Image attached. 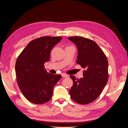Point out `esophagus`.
<instances>
[{"label":"esophagus","instance_id":"esophagus-1","mask_svg":"<svg viewBox=\"0 0 128 128\" xmlns=\"http://www.w3.org/2000/svg\"><path fill=\"white\" fill-rule=\"evenodd\" d=\"M62 77H64V78H68V77H69L68 75H67V74H62Z\"/></svg>","mask_w":128,"mask_h":128}]
</instances>
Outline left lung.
Returning a JSON list of instances; mask_svg holds the SVG:
<instances>
[{"label":"left lung","instance_id":"obj_1","mask_svg":"<svg viewBox=\"0 0 128 128\" xmlns=\"http://www.w3.org/2000/svg\"><path fill=\"white\" fill-rule=\"evenodd\" d=\"M68 39L78 49L76 63L82 68L83 78L76 79L70 76L73 86L69 90L71 98L77 103L88 104L100 95L108 80V62L103 51L92 40L81 36Z\"/></svg>","mask_w":128,"mask_h":128}]
</instances>
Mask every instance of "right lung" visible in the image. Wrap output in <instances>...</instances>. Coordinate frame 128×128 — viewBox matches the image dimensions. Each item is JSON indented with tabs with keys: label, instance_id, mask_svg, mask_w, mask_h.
Returning <instances> with one entry per match:
<instances>
[{
	"label": "right lung",
	"instance_id": "right-lung-1",
	"mask_svg": "<svg viewBox=\"0 0 128 128\" xmlns=\"http://www.w3.org/2000/svg\"><path fill=\"white\" fill-rule=\"evenodd\" d=\"M62 36H42L31 41L18 57L16 72L18 85L25 98L32 103L49 101L60 75L48 73L44 64L50 59L52 49Z\"/></svg>",
	"mask_w": 128,
	"mask_h": 128
}]
</instances>
